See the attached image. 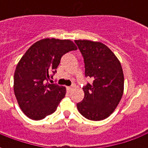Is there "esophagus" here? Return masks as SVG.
<instances>
[{"label": "esophagus", "instance_id": "obj_1", "mask_svg": "<svg viewBox=\"0 0 148 148\" xmlns=\"http://www.w3.org/2000/svg\"><path fill=\"white\" fill-rule=\"evenodd\" d=\"M72 88H73V87H71V86H67V87H66V90H67L68 92H71V90H72Z\"/></svg>", "mask_w": 148, "mask_h": 148}]
</instances>
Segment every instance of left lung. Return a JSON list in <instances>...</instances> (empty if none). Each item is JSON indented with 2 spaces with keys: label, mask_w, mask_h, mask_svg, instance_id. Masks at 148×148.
<instances>
[{
  "label": "left lung",
  "mask_w": 148,
  "mask_h": 148,
  "mask_svg": "<svg viewBox=\"0 0 148 148\" xmlns=\"http://www.w3.org/2000/svg\"><path fill=\"white\" fill-rule=\"evenodd\" d=\"M85 62V75L93 83L82 88L85 97L77 103L81 114L88 120L101 121L112 113L124 93V73L111 50L101 42L74 40Z\"/></svg>",
  "instance_id": "1"
}]
</instances>
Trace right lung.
<instances>
[{
  "instance_id": "1",
  "label": "right lung",
  "mask_w": 148,
  "mask_h": 148,
  "mask_svg": "<svg viewBox=\"0 0 148 148\" xmlns=\"http://www.w3.org/2000/svg\"><path fill=\"white\" fill-rule=\"evenodd\" d=\"M77 49L69 39L47 38L32 44L21 58L13 88L19 106L27 117L39 121L56 110L66 88L49 83L50 74L56 72L62 55Z\"/></svg>"
}]
</instances>
